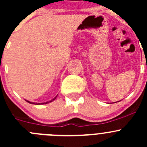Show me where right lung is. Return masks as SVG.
Instances as JSON below:
<instances>
[{
    "label": "right lung",
    "mask_w": 147,
    "mask_h": 147,
    "mask_svg": "<svg viewBox=\"0 0 147 147\" xmlns=\"http://www.w3.org/2000/svg\"><path fill=\"white\" fill-rule=\"evenodd\" d=\"M56 97H57V96H56ZM55 99H56V97H55L54 99H53V100H50V101H49V102H43V103H35V102H29V101H28V100H26V102H29V103H30V104H34V105H44V104H47V103H49V102H53V100H55Z\"/></svg>",
    "instance_id": "right-lung-1"
}]
</instances>
